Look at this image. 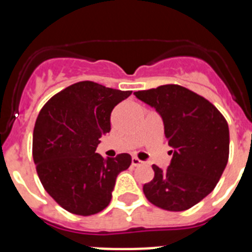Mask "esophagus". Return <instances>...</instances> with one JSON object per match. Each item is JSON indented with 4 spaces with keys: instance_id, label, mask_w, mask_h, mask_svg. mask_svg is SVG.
I'll return each instance as SVG.
<instances>
[{
    "instance_id": "obj_1",
    "label": "esophagus",
    "mask_w": 252,
    "mask_h": 252,
    "mask_svg": "<svg viewBox=\"0 0 252 252\" xmlns=\"http://www.w3.org/2000/svg\"><path fill=\"white\" fill-rule=\"evenodd\" d=\"M131 164H132V166H139V165H141L142 161L139 159V158L133 157L132 159H131Z\"/></svg>"
}]
</instances>
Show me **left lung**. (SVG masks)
I'll return each mask as SVG.
<instances>
[{
    "label": "left lung",
    "mask_w": 252,
    "mask_h": 252,
    "mask_svg": "<svg viewBox=\"0 0 252 252\" xmlns=\"http://www.w3.org/2000/svg\"><path fill=\"white\" fill-rule=\"evenodd\" d=\"M133 94L161 116L170 165H153L154 179L144 194L154 206L170 212L192 208L217 186L230 154L226 119L208 99L178 84H165Z\"/></svg>",
    "instance_id": "8db88e82"
}]
</instances>
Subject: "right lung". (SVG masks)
<instances>
[{
    "label": "right lung",
    "instance_id": "1",
    "mask_svg": "<svg viewBox=\"0 0 252 252\" xmlns=\"http://www.w3.org/2000/svg\"><path fill=\"white\" fill-rule=\"evenodd\" d=\"M130 94L83 81L53 95L40 111L32 158L44 189L68 212L91 216L103 211L117 175L131 165L126 153L108 159L94 153L111 131L112 110Z\"/></svg>",
    "mask_w": 252,
    "mask_h": 252
}]
</instances>
